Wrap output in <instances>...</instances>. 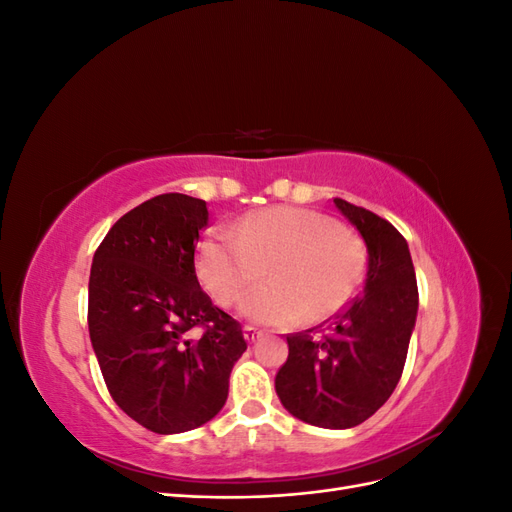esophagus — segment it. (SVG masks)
I'll list each match as a JSON object with an SVG mask.
<instances>
[{"label":"esophagus","instance_id":"obj_1","mask_svg":"<svg viewBox=\"0 0 512 512\" xmlns=\"http://www.w3.org/2000/svg\"><path fill=\"white\" fill-rule=\"evenodd\" d=\"M243 337L247 339V342H256V339L260 337V331L256 327H252V324H245V327H243Z\"/></svg>","mask_w":512,"mask_h":512}]
</instances>
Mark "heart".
<instances>
[{
	"label": "heart",
	"mask_w": 512,
	"mask_h": 512,
	"mask_svg": "<svg viewBox=\"0 0 512 512\" xmlns=\"http://www.w3.org/2000/svg\"><path fill=\"white\" fill-rule=\"evenodd\" d=\"M198 275L220 305L269 271L245 294L241 312L262 324L294 327L327 320L354 299L365 277L363 241L331 215L305 207H269L245 215L237 230L213 228L198 247Z\"/></svg>",
	"instance_id": "heart-1"
}]
</instances>
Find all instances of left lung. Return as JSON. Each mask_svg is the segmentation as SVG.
I'll return each mask as SVG.
<instances>
[{
	"instance_id": "left-lung-1",
	"label": "left lung",
	"mask_w": 512,
	"mask_h": 512,
	"mask_svg": "<svg viewBox=\"0 0 512 512\" xmlns=\"http://www.w3.org/2000/svg\"><path fill=\"white\" fill-rule=\"evenodd\" d=\"M333 203L367 243L365 288L331 320L327 333L309 329L286 337L288 359L277 371L275 391L299 421L350 429L395 391L416 322L418 288L401 232L348 200Z\"/></svg>"
}]
</instances>
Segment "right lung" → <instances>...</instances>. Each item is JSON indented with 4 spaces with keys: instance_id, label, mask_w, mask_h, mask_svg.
Instances as JSON below:
<instances>
[{
    "instance_id": "right-lung-1",
    "label": "right lung",
    "mask_w": 512,
    "mask_h": 512,
    "mask_svg": "<svg viewBox=\"0 0 512 512\" xmlns=\"http://www.w3.org/2000/svg\"><path fill=\"white\" fill-rule=\"evenodd\" d=\"M207 203L160 194L119 218L94 254L87 324L115 404L153 433L190 431L222 410L247 344L196 277Z\"/></svg>"
}]
</instances>
